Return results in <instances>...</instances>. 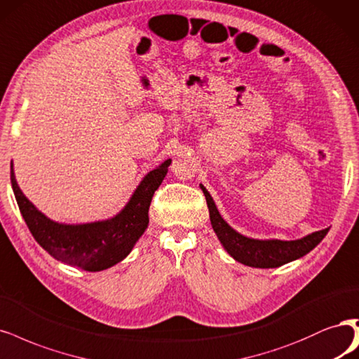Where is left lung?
Returning a JSON list of instances; mask_svg holds the SVG:
<instances>
[{"mask_svg":"<svg viewBox=\"0 0 359 359\" xmlns=\"http://www.w3.org/2000/svg\"><path fill=\"white\" fill-rule=\"evenodd\" d=\"M201 189L206 197L212 229L230 257L236 262L257 269H273L294 262L307 252L325 238L328 229L313 231L297 241H280V239H254L243 236L239 231L227 224V221L218 212L212 196L201 184Z\"/></svg>","mask_w":359,"mask_h":359,"instance_id":"8db88e82","label":"left lung"}]
</instances>
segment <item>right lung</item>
Listing matches in <instances>:
<instances>
[{
	"mask_svg": "<svg viewBox=\"0 0 359 359\" xmlns=\"http://www.w3.org/2000/svg\"><path fill=\"white\" fill-rule=\"evenodd\" d=\"M170 163L172 160L168 158L148 172L118 214L83 224L57 222L39 211L18 185L13 162L10 180L20 214L34 239L57 262L86 271H101L125 259L144 234L153 194L168 174Z\"/></svg>",
	"mask_w": 359,
	"mask_h": 359,
	"instance_id": "1",
	"label": "right lung"
}]
</instances>
